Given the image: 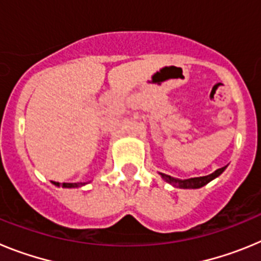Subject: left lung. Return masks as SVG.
Wrapping results in <instances>:
<instances>
[{
    "label": "left lung",
    "instance_id": "obj_1",
    "mask_svg": "<svg viewBox=\"0 0 261 261\" xmlns=\"http://www.w3.org/2000/svg\"><path fill=\"white\" fill-rule=\"evenodd\" d=\"M225 167H221L218 170L213 172L211 175H206V176H200V177H191V179H186V180H180V179H175V177L170 176V175L161 174V176L165 179L167 183L172 184L174 187L177 188H183V190H196V188H201V187L206 186L209 181H212L213 179H216L217 176H220L223 171H225Z\"/></svg>",
    "mask_w": 261,
    "mask_h": 261
}]
</instances>
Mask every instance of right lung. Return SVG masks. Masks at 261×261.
I'll list each match as a JSON object with an SVG mask.
<instances>
[{
    "label": "right lung",
    "mask_w": 261,
    "mask_h": 261,
    "mask_svg": "<svg viewBox=\"0 0 261 261\" xmlns=\"http://www.w3.org/2000/svg\"><path fill=\"white\" fill-rule=\"evenodd\" d=\"M53 184L57 187H60L59 181H53ZM85 184H87V183H62V187H64V188H78V187H82V186H85Z\"/></svg>",
    "instance_id": "add662e5"
}]
</instances>
